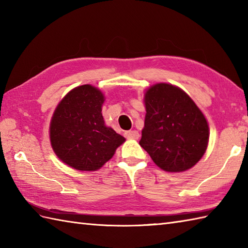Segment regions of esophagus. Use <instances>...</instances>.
<instances>
[{"instance_id":"34e87169","label":"esophagus","mask_w":248,"mask_h":248,"mask_svg":"<svg viewBox=\"0 0 248 248\" xmlns=\"http://www.w3.org/2000/svg\"><path fill=\"white\" fill-rule=\"evenodd\" d=\"M124 136L129 140H138L140 138V134L136 130H132V131H127V132H124Z\"/></svg>"}]
</instances>
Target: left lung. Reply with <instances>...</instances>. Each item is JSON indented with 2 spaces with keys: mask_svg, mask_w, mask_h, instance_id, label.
<instances>
[{
  "mask_svg": "<svg viewBox=\"0 0 248 248\" xmlns=\"http://www.w3.org/2000/svg\"><path fill=\"white\" fill-rule=\"evenodd\" d=\"M146 117L140 145L165 171L180 172L202 159L209 140L203 114L187 94L160 83L145 93Z\"/></svg>",
  "mask_w": 248,
  "mask_h": 248,
  "instance_id": "obj_1",
  "label": "left lung"
}]
</instances>
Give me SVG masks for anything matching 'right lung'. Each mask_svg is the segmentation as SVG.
I'll return each instance as SVG.
<instances>
[{"instance_id":"obj_1","label":"right lung","mask_w":248,"mask_h":248,"mask_svg":"<svg viewBox=\"0 0 248 248\" xmlns=\"http://www.w3.org/2000/svg\"><path fill=\"white\" fill-rule=\"evenodd\" d=\"M103 93L92 85L78 86L57 105L50 124L56 155L78 170H97L125 140L104 124Z\"/></svg>"}]
</instances>
